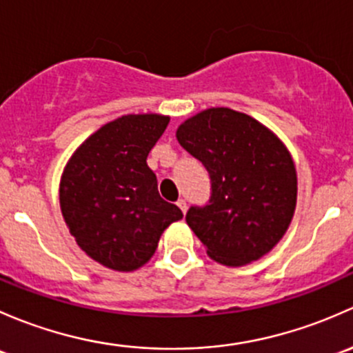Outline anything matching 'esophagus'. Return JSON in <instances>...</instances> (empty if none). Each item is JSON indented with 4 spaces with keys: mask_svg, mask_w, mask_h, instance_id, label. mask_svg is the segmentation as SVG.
Instances as JSON below:
<instances>
[{
    "mask_svg": "<svg viewBox=\"0 0 353 353\" xmlns=\"http://www.w3.org/2000/svg\"><path fill=\"white\" fill-rule=\"evenodd\" d=\"M176 205L180 207L181 209V212H187V209H188V205H187V201H185V199H178V202H176Z\"/></svg>",
    "mask_w": 353,
    "mask_h": 353,
    "instance_id": "esophagus-1",
    "label": "esophagus"
}]
</instances>
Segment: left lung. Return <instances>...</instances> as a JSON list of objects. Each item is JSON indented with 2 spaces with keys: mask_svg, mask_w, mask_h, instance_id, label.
Returning <instances> with one entry per match:
<instances>
[{
  "mask_svg": "<svg viewBox=\"0 0 353 353\" xmlns=\"http://www.w3.org/2000/svg\"><path fill=\"white\" fill-rule=\"evenodd\" d=\"M176 139L210 176L209 202L192 205L185 217L207 255L228 267L267 255L296 210V166L284 143L263 123L226 107L187 119Z\"/></svg>",
  "mask_w": 353,
  "mask_h": 353,
  "instance_id": "left-lung-1",
  "label": "left lung"
}]
</instances>
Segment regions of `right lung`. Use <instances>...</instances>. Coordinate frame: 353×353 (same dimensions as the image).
Returning <instances> with one entry per match:
<instances>
[{
  "mask_svg": "<svg viewBox=\"0 0 353 353\" xmlns=\"http://www.w3.org/2000/svg\"><path fill=\"white\" fill-rule=\"evenodd\" d=\"M170 117L122 115L105 123L69 158L59 203L79 248L103 267L132 272L158 248L163 231L183 217L159 197L146 159Z\"/></svg>",
  "mask_w": 353,
  "mask_h": 353,
  "instance_id": "add662e5",
  "label": "right lung"
}]
</instances>
